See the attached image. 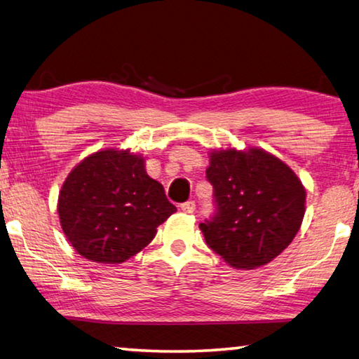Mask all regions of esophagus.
I'll use <instances>...</instances> for the list:
<instances>
[{
    "mask_svg": "<svg viewBox=\"0 0 359 359\" xmlns=\"http://www.w3.org/2000/svg\"><path fill=\"white\" fill-rule=\"evenodd\" d=\"M180 209L185 212V214H193L194 209H196V204L194 201H187V203H182L180 204Z\"/></svg>",
    "mask_w": 359,
    "mask_h": 359,
    "instance_id": "esophagus-1",
    "label": "esophagus"
}]
</instances>
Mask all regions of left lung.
Wrapping results in <instances>:
<instances>
[{"mask_svg":"<svg viewBox=\"0 0 359 359\" xmlns=\"http://www.w3.org/2000/svg\"><path fill=\"white\" fill-rule=\"evenodd\" d=\"M205 177L215 212L199 223L205 244L238 269L267 264L301 228L306 190L296 174L259 149L210 154Z\"/></svg>","mask_w":359,"mask_h":359,"instance_id":"left-lung-1","label":"left lung"}]
</instances>
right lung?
Segmentation results:
<instances>
[{
	"label": "right lung",
	"mask_w": 359,
	"mask_h": 359,
	"mask_svg": "<svg viewBox=\"0 0 359 359\" xmlns=\"http://www.w3.org/2000/svg\"><path fill=\"white\" fill-rule=\"evenodd\" d=\"M177 210L150 179L144 158L107 149L85 158L65 180L60 223L71 245L95 263H123L155 238Z\"/></svg>",
	"instance_id": "add662e5"
}]
</instances>
